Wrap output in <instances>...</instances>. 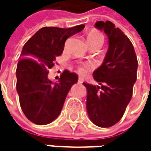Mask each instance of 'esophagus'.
Masks as SVG:
<instances>
[{"label": "esophagus", "instance_id": "obj_1", "mask_svg": "<svg viewBox=\"0 0 151 151\" xmlns=\"http://www.w3.org/2000/svg\"><path fill=\"white\" fill-rule=\"evenodd\" d=\"M78 83H82V82H83V78H82L81 77H78Z\"/></svg>", "mask_w": 151, "mask_h": 151}]
</instances>
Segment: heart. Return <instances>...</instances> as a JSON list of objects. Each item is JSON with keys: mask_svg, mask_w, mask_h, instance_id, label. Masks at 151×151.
<instances>
[{"mask_svg": "<svg viewBox=\"0 0 151 151\" xmlns=\"http://www.w3.org/2000/svg\"><path fill=\"white\" fill-rule=\"evenodd\" d=\"M86 40H87L88 45H102V44L104 42V37L101 33L96 32V31H92L88 34ZM79 72L84 73L86 72V67H80Z\"/></svg>", "mask_w": 151, "mask_h": 151, "instance_id": "heart-1", "label": "heart"}]
</instances>
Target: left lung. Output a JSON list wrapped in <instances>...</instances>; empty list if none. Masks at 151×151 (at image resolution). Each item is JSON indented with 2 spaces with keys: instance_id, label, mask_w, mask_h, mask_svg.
Here are the masks:
<instances>
[{
  "instance_id": "8db88e82",
  "label": "left lung",
  "mask_w": 151,
  "mask_h": 151,
  "mask_svg": "<svg viewBox=\"0 0 151 151\" xmlns=\"http://www.w3.org/2000/svg\"><path fill=\"white\" fill-rule=\"evenodd\" d=\"M95 28L107 36L108 49L103 63L93 73L100 86L83 85L90 120L98 127L109 128L121 120L131 100L138 63L132 43L113 22L99 21Z\"/></svg>"
}]
</instances>
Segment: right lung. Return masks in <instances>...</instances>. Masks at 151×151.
Masks as SVG:
<instances>
[{"instance_id": "right-lung-1", "label": "right lung", "mask_w": 151, "mask_h": 151, "mask_svg": "<svg viewBox=\"0 0 151 151\" xmlns=\"http://www.w3.org/2000/svg\"><path fill=\"white\" fill-rule=\"evenodd\" d=\"M85 28L44 27L24 45L16 67V91L25 116L33 123L46 125L60 114L68 92L78 75L65 71L58 80L48 78L49 69L64 50L66 39Z\"/></svg>"}]
</instances>
